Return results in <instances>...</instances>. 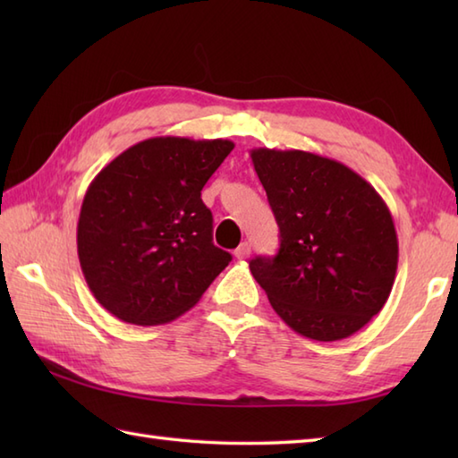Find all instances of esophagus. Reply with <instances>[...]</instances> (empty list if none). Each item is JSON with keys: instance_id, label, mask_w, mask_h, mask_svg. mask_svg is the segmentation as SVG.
Instances as JSON below:
<instances>
[{"instance_id": "1", "label": "esophagus", "mask_w": 458, "mask_h": 458, "mask_svg": "<svg viewBox=\"0 0 458 458\" xmlns=\"http://www.w3.org/2000/svg\"><path fill=\"white\" fill-rule=\"evenodd\" d=\"M250 251H251V246L248 244V242H244V244H240V246L234 250V256H236L238 259H246V258L250 256Z\"/></svg>"}]
</instances>
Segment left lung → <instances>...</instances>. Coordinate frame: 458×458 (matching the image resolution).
I'll list each match as a JSON object with an SVG mask.
<instances>
[{
    "label": "left lung",
    "mask_w": 458,
    "mask_h": 458,
    "mask_svg": "<svg viewBox=\"0 0 458 458\" xmlns=\"http://www.w3.org/2000/svg\"><path fill=\"white\" fill-rule=\"evenodd\" d=\"M279 226L276 258L250 271L297 335L335 343L377 315L392 293L397 234L377 191L344 163L299 149L250 151Z\"/></svg>",
    "instance_id": "left-lung-1"
}]
</instances>
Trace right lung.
<instances>
[{
  "instance_id": "obj_1",
  "label": "right lung",
  "mask_w": 458,
  "mask_h": 458,
  "mask_svg": "<svg viewBox=\"0 0 458 458\" xmlns=\"http://www.w3.org/2000/svg\"><path fill=\"white\" fill-rule=\"evenodd\" d=\"M230 140L161 135L131 145L84 194L76 248L96 301L123 323L153 327L187 313L232 256L212 244L200 191Z\"/></svg>"
}]
</instances>
